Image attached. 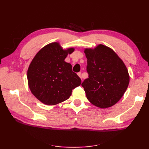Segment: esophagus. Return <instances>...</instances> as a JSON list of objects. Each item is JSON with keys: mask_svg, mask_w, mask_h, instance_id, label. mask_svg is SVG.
Returning a JSON list of instances; mask_svg holds the SVG:
<instances>
[{"mask_svg": "<svg viewBox=\"0 0 149 149\" xmlns=\"http://www.w3.org/2000/svg\"><path fill=\"white\" fill-rule=\"evenodd\" d=\"M78 75L79 76V77L82 79V74H81V72H79V73H78Z\"/></svg>", "mask_w": 149, "mask_h": 149, "instance_id": "obj_1", "label": "esophagus"}]
</instances>
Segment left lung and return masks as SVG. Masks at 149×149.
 Returning <instances> with one entry per match:
<instances>
[{
  "label": "left lung",
  "instance_id": "8db88e82",
  "mask_svg": "<svg viewBox=\"0 0 149 149\" xmlns=\"http://www.w3.org/2000/svg\"><path fill=\"white\" fill-rule=\"evenodd\" d=\"M88 78L82 83L86 96L93 105L111 107L123 97L129 83L127 68L112 49L103 45L85 49Z\"/></svg>",
  "mask_w": 149,
  "mask_h": 149
}]
</instances>
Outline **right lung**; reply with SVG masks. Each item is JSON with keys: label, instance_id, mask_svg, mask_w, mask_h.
I'll list each match as a JSON object with an SVG mask.
<instances>
[{"label": "right lung", "instance_id": "obj_1", "mask_svg": "<svg viewBox=\"0 0 149 149\" xmlns=\"http://www.w3.org/2000/svg\"><path fill=\"white\" fill-rule=\"evenodd\" d=\"M74 49H63L56 42L42 48L35 56L27 71L30 91L39 101L47 105H55L66 101L72 90L81 83L72 71V66L65 61L68 54Z\"/></svg>", "mask_w": 149, "mask_h": 149}]
</instances>
